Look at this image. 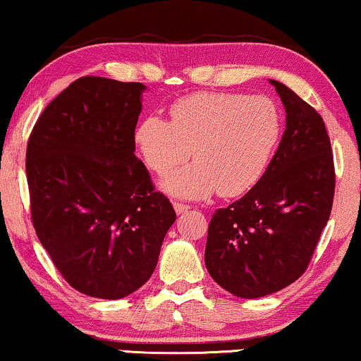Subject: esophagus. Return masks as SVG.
<instances>
[{"label": "esophagus", "instance_id": "esophagus-1", "mask_svg": "<svg viewBox=\"0 0 361 361\" xmlns=\"http://www.w3.org/2000/svg\"><path fill=\"white\" fill-rule=\"evenodd\" d=\"M173 209H176V212L177 214H184V212H188L189 211V206L188 204H180V202H173Z\"/></svg>", "mask_w": 361, "mask_h": 361}]
</instances>
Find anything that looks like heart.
<instances>
[{"label":"heart","instance_id":"obj_1","mask_svg":"<svg viewBox=\"0 0 361 361\" xmlns=\"http://www.w3.org/2000/svg\"><path fill=\"white\" fill-rule=\"evenodd\" d=\"M283 115L269 97L199 92L171 106V122L159 115L142 118L133 140L145 166L171 172L160 188L173 197L206 199L219 189L233 197L261 179L278 149Z\"/></svg>","mask_w":361,"mask_h":361}]
</instances>
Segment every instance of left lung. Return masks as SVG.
<instances>
[{
    "label": "left lung",
    "mask_w": 361,
    "mask_h": 361,
    "mask_svg": "<svg viewBox=\"0 0 361 361\" xmlns=\"http://www.w3.org/2000/svg\"><path fill=\"white\" fill-rule=\"evenodd\" d=\"M269 83L286 112L283 139L255 188L214 212L204 255L212 279L246 300L279 291L305 273L335 194L322 115L281 82Z\"/></svg>",
    "instance_id": "8db88e82"
}]
</instances>
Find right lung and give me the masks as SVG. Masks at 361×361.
Here are the masks:
<instances>
[{"label":"right lung","mask_w":361,"mask_h":361,"mask_svg":"<svg viewBox=\"0 0 361 361\" xmlns=\"http://www.w3.org/2000/svg\"><path fill=\"white\" fill-rule=\"evenodd\" d=\"M145 90L78 78L43 110L28 140L35 231L66 283L92 298L120 300L144 286L176 222L135 157Z\"/></svg>","instance_id":"right-lung-1"}]
</instances>
